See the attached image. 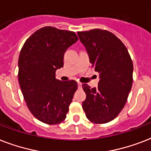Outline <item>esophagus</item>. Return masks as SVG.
Wrapping results in <instances>:
<instances>
[{
    "label": "esophagus",
    "instance_id": "obj_1",
    "mask_svg": "<svg viewBox=\"0 0 151 151\" xmlns=\"http://www.w3.org/2000/svg\"><path fill=\"white\" fill-rule=\"evenodd\" d=\"M78 86H79V88H81L82 86V83L80 82H78Z\"/></svg>",
    "mask_w": 151,
    "mask_h": 151
}]
</instances>
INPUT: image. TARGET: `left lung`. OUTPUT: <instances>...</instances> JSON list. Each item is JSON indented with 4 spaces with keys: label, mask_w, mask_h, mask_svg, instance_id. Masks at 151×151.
I'll return each instance as SVG.
<instances>
[{
    "label": "left lung",
    "mask_w": 151,
    "mask_h": 151,
    "mask_svg": "<svg viewBox=\"0 0 151 151\" xmlns=\"http://www.w3.org/2000/svg\"><path fill=\"white\" fill-rule=\"evenodd\" d=\"M77 34L100 77L98 87L82 85L86 95L83 109L92 123H108L117 116L127 101L132 86V60L124 43L109 31L93 29Z\"/></svg>",
    "instance_id": "1"
}]
</instances>
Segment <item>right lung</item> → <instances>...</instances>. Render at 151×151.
Returning a JSON list of instances; mask_svg holds the SVG:
<instances>
[{"mask_svg":"<svg viewBox=\"0 0 151 151\" xmlns=\"http://www.w3.org/2000/svg\"><path fill=\"white\" fill-rule=\"evenodd\" d=\"M78 41L75 32L52 27L38 29L27 39L19 56L18 79L29 110L38 120L57 124L65 120L78 84L56 79L64 54Z\"/></svg>","mask_w":151,"mask_h":151,"instance_id":"right-lung-1","label":"right lung"}]
</instances>
